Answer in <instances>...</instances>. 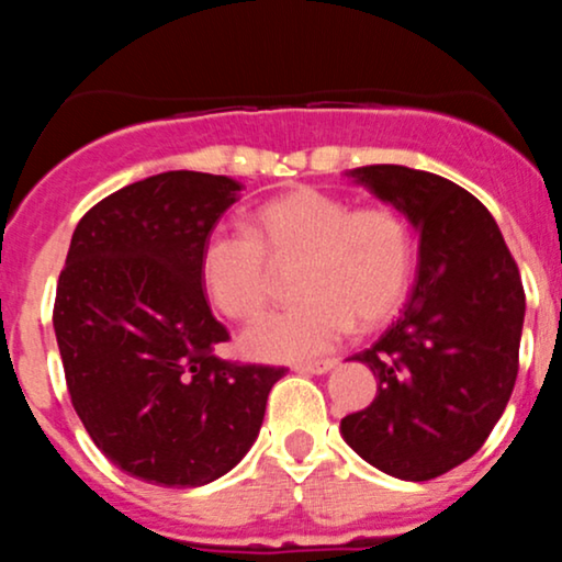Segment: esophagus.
I'll use <instances>...</instances> for the list:
<instances>
[{
    "mask_svg": "<svg viewBox=\"0 0 562 562\" xmlns=\"http://www.w3.org/2000/svg\"><path fill=\"white\" fill-rule=\"evenodd\" d=\"M335 364H338V362H335V359H319V362L295 364V370L306 372V375H327V372H330Z\"/></svg>",
    "mask_w": 562,
    "mask_h": 562,
    "instance_id": "obj_1",
    "label": "esophagus"
}]
</instances>
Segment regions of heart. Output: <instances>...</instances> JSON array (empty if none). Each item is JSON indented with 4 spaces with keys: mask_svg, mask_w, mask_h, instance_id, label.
Here are the masks:
<instances>
[{
    "mask_svg": "<svg viewBox=\"0 0 562 562\" xmlns=\"http://www.w3.org/2000/svg\"><path fill=\"white\" fill-rule=\"evenodd\" d=\"M301 259V303L256 319L240 351L259 362H301L330 351L357 327H375L402 306L415 267L409 224L385 205L353 209L317 187H295L254 214V237L216 229L200 250V280L214 306L250 319L269 295V263Z\"/></svg>",
    "mask_w": 562,
    "mask_h": 562,
    "instance_id": "obj_1",
    "label": "heart"
}]
</instances>
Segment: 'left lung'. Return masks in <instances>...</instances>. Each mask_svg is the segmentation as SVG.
<instances>
[{
  "label": "left lung",
  "instance_id": "1",
  "mask_svg": "<svg viewBox=\"0 0 562 562\" xmlns=\"http://www.w3.org/2000/svg\"><path fill=\"white\" fill-rule=\"evenodd\" d=\"M420 237L404 312L367 351L378 378L344 441L402 481H430L483 447L513 396L526 295L494 216L460 184L409 166L346 171Z\"/></svg>",
  "mask_w": 562,
  "mask_h": 562
}]
</instances>
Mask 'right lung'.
I'll return each mask as SVG.
<instances>
[{
    "label": "right lung",
    "instance_id": "obj_1",
    "mask_svg": "<svg viewBox=\"0 0 562 562\" xmlns=\"http://www.w3.org/2000/svg\"><path fill=\"white\" fill-rule=\"evenodd\" d=\"M243 184L164 171L113 192L70 237L55 338L70 402L97 449L134 479L195 488L259 438L282 367L214 357L200 250Z\"/></svg>",
    "mask_w": 562,
    "mask_h": 562
}]
</instances>
